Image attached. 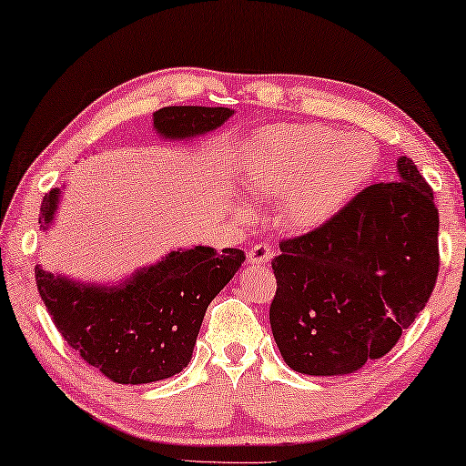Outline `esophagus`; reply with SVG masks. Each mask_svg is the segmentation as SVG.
Listing matches in <instances>:
<instances>
[{
  "label": "esophagus",
  "instance_id": "obj_1",
  "mask_svg": "<svg viewBox=\"0 0 466 466\" xmlns=\"http://www.w3.org/2000/svg\"><path fill=\"white\" fill-rule=\"evenodd\" d=\"M249 264H268L272 260V248L266 246V243H256L254 248L248 251Z\"/></svg>",
  "mask_w": 466,
  "mask_h": 466
}]
</instances>
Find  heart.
Instances as JSON below:
<instances>
[{"label": "heart", "instance_id": "obj_1", "mask_svg": "<svg viewBox=\"0 0 466 466\" xmlns=\"http://www.w3.org/2000/svg\"><path fill=\"white\" fill-rule=\"evenodd\" d=\"M380 148L368 134L319 124L266 127L249 140L241 186L254 200H280V225L314 233L360 196L378 169ZM239 215H249L238 204Z\"/></svg>", "mask_w": 466, "mask_h": 466}]
</instances>
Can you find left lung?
Instances as JSON below:
<instances>
[{
    "label": "left lung",
    "mask_w": 466,
    "mask_h": 466,
    "mask_svg": "<svg viewBox=\"0 0 466 466\" xmlns=\"http://www.w3.org/2000/svg\"><path fill=\"white\" fill-rule=\"evenodd\" d=\"M365 187L314 233L280 243L272 270V337L289 368L347 376L380 360L415 322L436 287L438 208L417 165Z\"/></svg>",
    "instance_id": "obj_1"
}]
</instances>
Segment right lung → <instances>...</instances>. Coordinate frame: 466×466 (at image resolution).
Segmentation results:
<instances>
[{
	"label": "right lung",
	"mask_w": 466,
	"mask_h": 466,
	"mask_svg": "<svg viewBox=\"0 0 466 466\" xmlns=\"http://www.w3.org/2000/svg\"><path fill=\"white\" fill-rule=\"evenodd\" d=\"M228 106H163L152 129L163 140L187 142L215 132ZM43 198L39 223H56L61 194ZM246 254L208 246L171 249L117 283H90L35 266L36 287L67 345L117 384H150L187 368L210 301L241 268Z\"/></svg>",
	"instance_id": "obj_1"
}]
</instances>
